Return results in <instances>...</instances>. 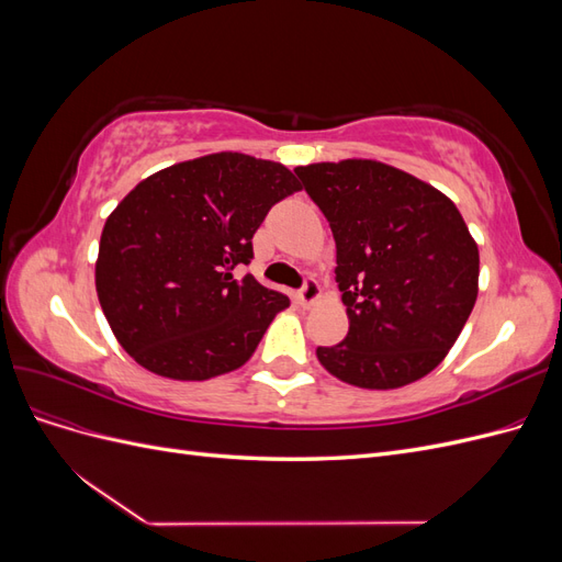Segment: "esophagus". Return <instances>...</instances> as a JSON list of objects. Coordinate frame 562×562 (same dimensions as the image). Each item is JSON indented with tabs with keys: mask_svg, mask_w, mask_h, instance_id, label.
<instances>
[{
	"mask_svg": "<svg viewBox=\"0 0 562 562\" xmlns=\"http://www.w3.org/2000/svg\"><path fill=\"white\" fill-rule=\"evenodd\" d=\"M321 295V288H318V281L316 279H304L302 288L297 291V302L302 304V307H310V304H314Z\"/></svg>",
	"mask_w": 562,
	"mask_h": 562,
	"instance_id": "esophagus-1",
	"label": "esophagus"
}]
</instances>
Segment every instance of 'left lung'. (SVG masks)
Wrapping results in <instances>:
<instances>
[{
  "mask_svg": "<svg viewBox=\"0 0 562 562\" xmlns=\"http://www.w3.org/2000/svg\"><path fill=\"white\" fill-rule=\"evenodd\" d=\"M326 215L349 333L318 347L321 366L363 389H396L431 372L479 295V246L436 187L370 159L295 168Z\"/></svg>",
  "mask_w": 562,
  "mask_h": 562,
  "instance_id": "obj_1",
  "label": "left lung"
}]
</instances>
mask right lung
<instances>
[{
	"label": "right lung",
	"instance_id": "right-lung-1",
	"mask_svg": "<svg viewBox=\"0 0 562 562\" xmlns=\"http://www.w3.org/2000/svg\"><path fill=\"white\" fill-rule=\"evenodd\" d=\"M300 190L285 166L220 151L135 184L100 236L95 291L112 333L143 368L209 380L241 368L288 295L252 274V234Z\"/></svg>",
	"mask_w": 562,
	"mask_h": 562
}]
</instances>
